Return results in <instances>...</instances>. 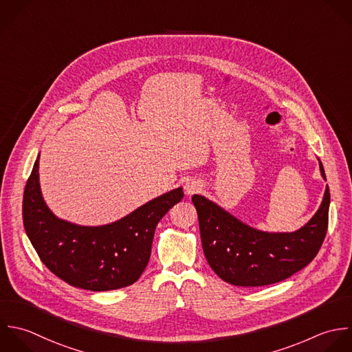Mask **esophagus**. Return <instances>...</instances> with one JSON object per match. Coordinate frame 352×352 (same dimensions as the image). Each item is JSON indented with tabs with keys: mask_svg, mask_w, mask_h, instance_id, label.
<instances>
[{
	"mask_svg": "<svg viewBox=\"0 0 352 352\" xmlns=\"http://www.w3.org/2000/svg\"><path fill=\"white\" fill-rule=\"evenodd\" d=\"M201 188H203V185H201L200 181H197V179H188L186 184H185V193L192 196V195L200 192Z\"/></svg>",
	"mask_w": 352,
	"mask_h": 352,
	"instance_id": "34e87169",
	"label": "esophagus"
}]
</instances>
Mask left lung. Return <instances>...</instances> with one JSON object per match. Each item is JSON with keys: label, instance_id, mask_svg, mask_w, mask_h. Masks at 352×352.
Instances as JSON below:
<instances>
[{"label": "left lung", "instance_id": "8db88e82", "mask_svg": "<svg viewBox=\"0 0 352 352\" xmlns=\"http://www.w3.org/2000/svg\"><path fill=\"white\" fill-rule=\"evenodd\" d=\"M318 162L327 181L324 166ZM192 201L208 265L219 278L236 287L270 285L298 273L317 256L328 230L329 186L314 217L291 233L251 228L201 195H193Z\"/></svg>", "mask_w": 352, "mask_h": 352}]
</instances>
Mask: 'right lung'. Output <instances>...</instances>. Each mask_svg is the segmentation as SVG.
<instances>
[{
    "mask_svg": "<svg viewBox=\"0 0 352 352\" xmlns=\"http://www.w3.org/2000/svg\"><path fill=\"white\" fill-rule=\"evenodd\" d=\"M39 155L24 188L23 225L42 263L72 287L102 292L134 284L145 270L155 229L184 197L173 189L119 221L82 226L57 218L39 186Z\"/></svg>",
    "mask_w": 352,
    "mask_h": 352,
    "instance_id": "1",
    "label": "right lung"
}]
</instances>
